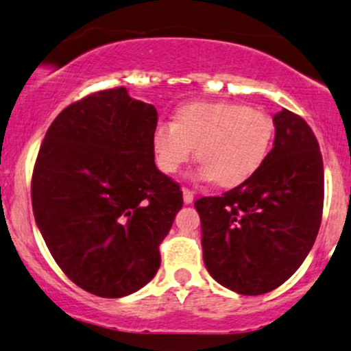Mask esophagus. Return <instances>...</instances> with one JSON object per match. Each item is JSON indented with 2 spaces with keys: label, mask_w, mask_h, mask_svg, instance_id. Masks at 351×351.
I'll list each match as a JSON object with an SVG mask.
<instances>
[{
  "label": "esophagus",
  "mask_w": 351,
  "mask_h": 351,
  "mask_svg": "<svg viewBox=\"0 0 351 351\" xmlns=\"http://www.w3.org/2000/svg\"><path fill=\"white\" fill-rule=\"evenodd\" d=\"M193 198H195V196H193V191H189L188 188H183V201H184V204H191L193 203Z\"/></svg>",
  "instance_id": "1"
}]
</instances>
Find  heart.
I'll list each match as a JSON object with an SVG mask.
<instances>
[{
    "mask_svg": "<svg viewBox=\"0 0 351 351\" xmlns=\"http://www.w3.org/2000/svg\"><path fill=\"white\" fill-rule=\"evenodd\" d=\"M272 136L274 122L264 112L237 102H191L175 112L173 123H156L152 145L167 175L178 173L196 148V180L232 188L261 170Z\"/></svg>",
    "mask_w": 351,
    "mask_h": 351,
    "instance_id": "obj_1",
    "label": "heart"
}]
</instances>
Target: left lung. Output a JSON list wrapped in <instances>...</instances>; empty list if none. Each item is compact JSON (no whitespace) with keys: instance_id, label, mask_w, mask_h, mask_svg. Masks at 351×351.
Listing matches in <instances>:
<instances>
[{"instance_id":"left-lung-1","label":"left lung","mask_w":351,"mask_h":351,"mask_svg":"<svg viewBox=\"0 0 351 351\" xmlns=\"http://www.w3.org/2000/svg\"><path fill=\"white\" fill-rule=\"evenodd\" d=\"M261 170L223 196L196 199L213 279L243 295L284 284L312 249L324 209V162L312 128L282 108Z\"/></svg>"}]
</instances>
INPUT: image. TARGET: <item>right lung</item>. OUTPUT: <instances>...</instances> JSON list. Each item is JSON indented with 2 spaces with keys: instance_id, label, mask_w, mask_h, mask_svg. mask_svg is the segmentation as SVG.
<instances>
[{
  "instance_id": "1",
  "label": "right lung",
  "mask_w": 351,
  "mask_h": 351,
  "mask_svg": "<svg viewBox=\"0 0 351 351\" xmlns=\"http://www.w3.org/2000/svg\"><path fill=\"white\" fill-rule=\"evenodd\" d=\"M152 104L108 88L71 104L47 128L31 199L51 256L84 291L119 299L160 269V244L183 206L156 168Z\"/></svg>"
}]
</instances>
